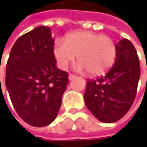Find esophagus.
<instances>
[{
    "label": "esophagus",
    "mask_w": 147,
    "mask_h": 147,
    "mask_svg": "<svg viewBox=\"0 0 147 147\" xmlns=\"http://www.w3.org/2000/svg\"><path fill=\"white\" fill-rule=\"evenodd\" d=\"M74 78H76V75H74V74H70L69 75V80H73Z\"/></svg>",
    "instance_id": "34e87169"
}]
</instances>
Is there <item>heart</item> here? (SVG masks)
Returning <instances> with one entry per match:
<instances>
[{
    "instance_id": "obj_1",
    "label": "heart",
    "mask_w": 147,
    "mask_h": 147,
    "mask_svg": "<svg viewBox=\"0 0 147 147\" xmlns=\"http://www.w3.org/2000/svg\"><path fill=\"white\" fill-rule=\"evenodd\" d=\"M53 54L59 69L65 70L78 55V71H86L92 75H101L114 65L117 55L115 42L107 36L89 31L73 32L58 39Z\"/></svg>"
}]
</instances>
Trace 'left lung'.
<instances>
[{"mask_svg": "<svg viewBox=\"0 0 147 147\" xmlns=\"http://www.w3.org/2000/svg\"><path fill=\"white\" fill-rule=\"evenodd\" d=\"M115 65L105 76L87 81L85 104L98 120L111 123L119 120L133 105L141 74L136 49L129 40L116 45Z\"/></svg>", "mask_w": 147, "mask_h": 147, "instance_id": "obj_1", "label": "left lung"}]
</instances>
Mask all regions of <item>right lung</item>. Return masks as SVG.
<instances>
[{
  "label": "right lung",
  "instance_id": "right-lung-1",
  "mask_svg": "<svg viewBox=\"0 0 147 147\" xmlns=\"http://www.w3.org/2000/svg\"><path fill=\"white\" fill-rule=\"evenodd\" d=\"M54 42L50 27H37L17 39L6 65L5 86L14 110L34 127L55 119L69 82L68 73L55 66Z\"/></svg>",
  "mask_w": 147,
  "mask_h": 147
}]
</instances>
